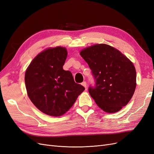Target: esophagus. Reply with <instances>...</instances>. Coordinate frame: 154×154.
Instances as JSON below:
<instances>
[{
  "mask_svg": "<svg viewBox=\"0 0 154 154\" xmlns=\"http://www.w3.org/2000/svg\"><path fill=\"white\" fill-rule=\"evenodd\" d=\"M82 85L85 88V89H87V83H86L85 82H83L82 83Z\"/></svg>",
  "mask_w": 154,
  "mask_h": 154,
  "instance_id": "esophagus-1",
  "label": "esophagus"
}]
</instances>
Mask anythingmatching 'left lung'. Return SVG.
<instances>
[{
    "label": "left lung",
    "instance_id": "8db88e82",
    "mask_svg": "<svg viewBox=\"0 0 154 154\" xmlns=\"http://www.w3.org/2000/svg\"><path fill=\"white\" fill-rule=\"evenodd\" d=\"M80 55L88 63L95 80L88 92L101 109L114 113L131 100L136 87L133 63L110 45L95 44L83 49Z\"/></svg>",
    "mask_w": 154,
    "mask_h": 154
}]
</instances>
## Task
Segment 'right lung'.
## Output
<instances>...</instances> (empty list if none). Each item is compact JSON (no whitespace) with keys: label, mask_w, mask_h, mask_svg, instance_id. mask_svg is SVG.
<instances>
[{"label":"right lung","mask_w":154,"mask_h":154,"mask_svg":"<svg viewBox=\"0 0 154 154\" xmlns=\"http://www.w3.org/2000/svg\"><path fill=\"white\" fill-rule=\"evenodd\" d=\"M67 57L63 47L48 48L32 60L25 74L27 95L43 113L58 117L68 111L84 87L74 80L63 66Z\"/></svg>","instance_id":"1"}]
</instances>
